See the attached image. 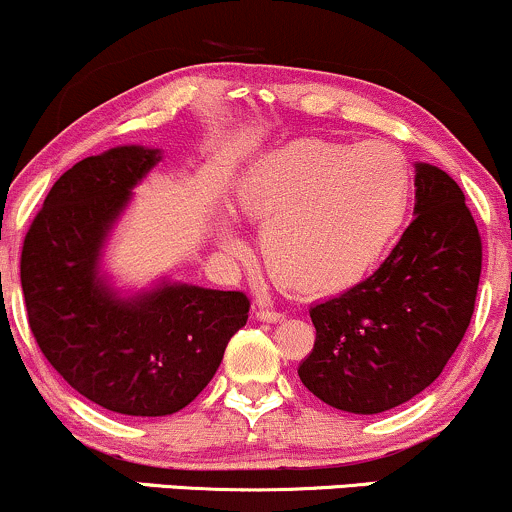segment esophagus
I'll use <instances>...</instances> for the list:
<instances>
[{
    "mask_svg": "<svg viewBox=\"0 0 512 512\" xmlns=\"http://www.w3.org/2000/svg\"><path fill=\"white\" fill-rule=\"evenodd\" d=\"M255 316H257V320H267V323H277V320L284 318V313H282V311H274V308L260 306V308H257V311H255Z\"/></svg>",
    "mask_w": 512,
    "mask_h": 512,
    "instance_id": "obj_1",
    "label": "esophagus"
}]
</instances>
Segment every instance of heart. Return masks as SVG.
<instances>
[{
	"mask_svg": "<svg viewBox=\"0 0 512 512\" xmlns=\"http://www.w3.org/2000/svg\"><path fill=\"white\" fill-rule=\"evenodd\" d=\"M411 196L406 157L381 140H294L257 157L235 189L238 209L260 223L269 272L306 296L362 282L401 230ZM218 238L230 255L245 252L233 223Z\"/></svg>",
	"mask_w": 512,
	"mask_h": 512,
	"instance_id": "obj_1",
	"label": "heart"
}]
</instances>
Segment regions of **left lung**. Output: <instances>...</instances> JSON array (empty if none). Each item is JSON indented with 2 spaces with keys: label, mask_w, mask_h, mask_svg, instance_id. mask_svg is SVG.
I'll return each mask as SVG.
<instances>
[{
  "label": "left lung",
  "mask_w": 512,
  "mask_h": 512,
  "mask_svg": "<svg viewBox=\"0 0 512 512\" xmlns=\"http://www.w3.org/2000/svg\"><path fill=\"white\" fill-rule=\"evenodd\" d=\"M415 218L369 279L311 308L313 352L299 364L328 406L372 415L442 374L474 313L481 235L459 184L415 165Z\"/></svg>",
  "instance_id": "left-lung-1"
}]
</instances>
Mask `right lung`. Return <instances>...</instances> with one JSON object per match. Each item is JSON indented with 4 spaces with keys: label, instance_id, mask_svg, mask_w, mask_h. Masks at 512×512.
<instances>
[{
    "label": "right lung",
    "instance_id": "right-lung-1",
    "mask_svg": "<svg viewBox=\"0 0 512 512\" xmlns=\"http://www.w3.org/2000/svg\"><path fill=\"white\" fill-rule=\"evenodd\" d=\"M160 150L123 145L84 157L53 184L21 250L28 328L67 384L97 406L157 418L182 411L247 323L243 291L160 284L121 299L99 250Z\"/></svg>",
    "mask_w": 512,
    "mask_h": 512
}]
</instances>
